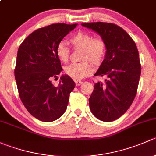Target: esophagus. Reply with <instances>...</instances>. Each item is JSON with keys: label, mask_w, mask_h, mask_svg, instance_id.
<instances>
[{"label": "esophagus", "mask_w": 156, "mask_h": 156, "mask_svg": "<svg viewBox=\"0 0 156 156\" xmlns=\"http://www.w3.org/2000/svg\"><path fill=\"white\" fill-rule=\"evenodd\" d=\"M75 84H76V86H80V85H81V84L83 83L82 81H78V80H77V81H75Z\"/></svg>", "instance_id": "1"}]
</instances>
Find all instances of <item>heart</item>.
I'll list each match as a JSON object with an SVG mask.
<instances>
[{
  "label": "heart",
  "instance_id": "1",
  "mask_svg": "<svg viewBox=\"0 0 156 156\" xmlns=\"http://www.w3.org/2000/svg\"><path fill=\"white\" fill-rule=\"evenodd\" d=\"M69 42L75 49H82L81 59L83 61L66 66L65 73L73 79H82L92 73L93 68L90 62L94 66L102 63L106 55V44L102 39L94 38L93 34L85 31H79L71 36ZM56 51V56L61 62H68L70 49L65 42H59Z\"/></svg>",
  "mask_w": 156,
  "mask_h": 156
}]
</instances>
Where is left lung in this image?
<instances>
[{"label": "left lung", "mask_w": 156, "mask_h": 156, "mask_svg": "<svg viewBox=\"0 0 156 156\" xmlns=\"http://www.w3.org/2000/svg\"><path fill=\"white\" fill-rule=\"evenodd\" d=\"M101 36L106 46L105 58L95 76L106 78L94 84L89 98L91 112L103 122H112L126 112L133 103L141 73L137 48L130 36L117 25L82 23Z\"/></svg>", "instance_id": "left-lung-1"}]
</instances>
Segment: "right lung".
Returning <instances> with one entry per match:
<instances>
[{
    "mask_svg": "<svg viewBox=\"0 0 156 156\" xmlns=\"http://www.w3.org/2000/svg\"><path fill=\"white\" fill-rule=\"evenodd\" d=\"M78 24L56 23L29 34L17 53L15 78L19 95L28 112L38 120L50 122L63 115L75 84L68 75L54 87L51 79L62 70L56 46Z\"/></svg>",
    "mask_w": 156,
    "mask_h": 156,
    "instance_id": "add662e5",
    "label": "right lung"
}]
</instances>
